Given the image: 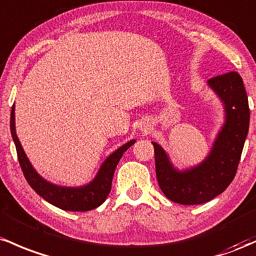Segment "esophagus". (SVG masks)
<instances>
[{"label": "esophagus", "instance_id": "34e87169", "mask_svg": "<svg viewBox=\"0 0 256 256\" xmlns=\"http://www.w3.org/2000/svg\"><path fill=\"white\" fill-rule=\"evenodd\" d=\"M145 130H146V129H145Z\"/></svg>", "mask_w": 256, "mask_h": 256}]
</instances>
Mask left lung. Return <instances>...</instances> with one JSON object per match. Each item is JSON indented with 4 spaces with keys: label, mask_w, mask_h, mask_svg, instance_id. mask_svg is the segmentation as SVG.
Instances as JSON below:
<instances>
[{
    "label": "left lung",
    "mask_w": 256,
    "mask_h": 256,
    "mask_svg": "<svg viewBox=\"0 0 256 256\" xmlns=\"http://www.w3.org/2000/svg\"><path fill=\"white\" fill-rule=\"evenodd\" d=\"M208 86L221 100L225 123L204 160L179 170L160 144L154 148L157 182L168 200L185 206L202 204L222 194L236 175L249 129V104L243 80L236 71L215 76Z\"/></svg>",
    "instance_id": "8db88e82"
}]
</instances>
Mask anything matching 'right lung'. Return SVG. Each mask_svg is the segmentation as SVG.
I'll list each match as a JSON object with an SVG mask.
<instances>
[{
	"label": "right lung",
	"instance_id": "add662e5",
	"mask_svg": "<svg viewBox=\"0 0 256 256\" xmlns=\"http://www.w3.org/2000/svg\"><path fill=\"white\" fill-rule=\"evenodd\" d=\"M16 106H12L10 112V133H12L13 142L16 144L18 160L24 173L25 179L28 185L40 194L43 200H47L50 204L58 206L62 210L68 212H87L96 206H102L105 202L106 197L111 191V184L114 169L118 164L120 157L126 151L136 142V140L126 142L116 151H114L100 166L99 170L90 182L78 188H68V186H60L47 182L35 170L30 160L25 154L24 148L20 144L16 132Z\"/></svg>",
	"mask_w": 256,
	"mask_h": 256
}]
</instances>
